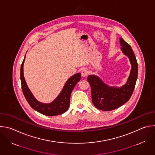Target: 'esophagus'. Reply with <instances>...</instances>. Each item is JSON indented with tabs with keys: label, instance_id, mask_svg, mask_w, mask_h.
Returning a JSON list of instances; mask_svg holds the SVG:
<instances>
[{
	"label": "esophagus",
	"instance_id": "1",
	"mask_svg": "<svg viewBox=\"0 0 155 155\" xmlns=\"http://www.w3.org/2000/svg\"><path fill=\"white\" fill-rule=\"evenodd\" d=\"M88 71L86 70V69H83L82 71H81V76L83 77H85L88 74Z\"/></svg>",
	"mask_w": 155,
	"mask_h": 155
}]
</instances>
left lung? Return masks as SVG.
<instances>
[{
	"mask_svg": "<svg viewBox=\"0 0 155 155\" xmlns=\"http://www.w3.org/2000/svg\"><path fill=\"white\" fill-rule=\"evenodd\" d=\"M120 43L123 54L131 64V70L126 83L120 87H111L104 83L97 76L88 75L87 80L91 90L92 102L98 109L110 111L116 109L129 101L134 91L138 75V64L131 47L122 38Z\"/></svg>",
	"mask_w": 155,
	"mask_h": 155,
	"instance_id": "8db88e82",
	"label": "left lung"
}]
</instances>
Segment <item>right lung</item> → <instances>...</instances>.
<instances>
[{"label": "right lung", "mask_w": 155, "mask_h": 155, "mask_svg": "<svg viewBox=\"0 0 155 155\" xmlns=\"http://www.w3.org/2000/svg\"><path fill=\"white\" fill-rule=\"evenodd\" d=\"M25 60V58L21 64L20 78L22 90L30 106L38 112L50 117L59 115L67 111L70 104V97L72 91L77 83L80 80L81 74L77 73L69 78L66 81L61 93L50 104H43L38 102L34 97L26 84L23 74Z\"/></svg>", "instance_id": "right-lung-1"}]
</instances>
